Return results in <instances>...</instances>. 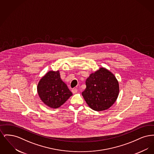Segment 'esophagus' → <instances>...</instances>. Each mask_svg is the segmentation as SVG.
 I'll return each mask as SVG.
<instances>
[{
	"instance_id": "1",
	"label": "esophagus",
	"mask_w": 154,
	"mask_h": 154,
	"mask_svg": "<svg viewBox=\"0 0 154 154\" xmlns=\"http://www.w3.org/2000/svg\"><path fill=\"white\" fill-rule=\"evenodd\" d=\"M72 92H73V94H75L77 92V89L76 88H73L72 89Z\"/></svg>"
}]
</instances>
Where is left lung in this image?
<instances>
[{
	"mask_svg": "<svg viewBox=\"0 0 154 154\" xmlns=\"http://www.w3.org/2000/svg\"><path fill=\"white\" fill-rule=\"evenodd\" d=\"M85 89L82 92L85 102L92 110H107L114 103L119 94V84L116 77L101 67L86 80Z\"/></svg>",
	"mask_w": 154,
	"mask_h": 154,
	"instance_id": "obj_1",
	"label": "left lung"
}]
</instances>
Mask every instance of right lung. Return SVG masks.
Wrapping results in <instances>:
<instances>
[{
  "instance_id": "1",
  "label": "right lung",
  "mask_w": 154,
  "mask_h": 154,
  "mask_svg": "<svg viewBox=\"0 0 154 154\" xmlns=\"http://www.w3.org/2000/svg\"><path fill=\"white\" fill-rule=\"evenodd\" d=\"M37 92L44 104L53 109L59 107L72 95L59 71H50L43 77L38 84Z\"/></svg>"
}]
</instances>
